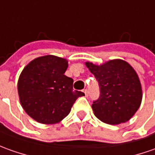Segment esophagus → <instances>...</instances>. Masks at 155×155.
I'll use <instances>...</instances> for the list:
<instances>
[{
	"label": "esophagus",
	"instance_id": "esophagus-1",
	"mask_svg": "<svg viewBox=\"0 0 155 155\" xmlns=\"http://www.w3.org/2000/svg\"><path fill=\"white\" fill-rule=\"evenodd\" d=\"M84 93L85 96H88V90H84V91H83Z\"/></svg>",
	"mask_w": 155,
	"mask_h": 155
}]
</instances>
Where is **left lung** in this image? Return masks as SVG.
I'll list each match as a JSON object with an SVG mask.
<instances>
[{
    "label": "left lung",
    "mask_w": 155,
    "mask_h": 155,
    "mask_svg": "<svg viewBox=\"0 0 155 155\" xmlns=\"http://www.w3.org/2000/svg\"><path fill=\"white\" fill-rule=\"evenodd\" d=\"M100 86V97L92 104L94 114L108 124L125 123L139 108L143 90L137 73L128 62L111 60L101 65L86 62Z\"/></svg>",
    "instance_id": "1"
}]
</instances>
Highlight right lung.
I'll return each mask as SVG.
<instances>
[{
  "instance_id": "add662e5",
  "label": "right lung",
  "mask_w": 155,
  "mask_h": 155,
  "mask_svg": "<svg viewBox=\"0 0 155 155\" xmlns=\"http://www.w3.org/2000/svg\"><path fill=\"white\" fill-rule=\"evenodd\" d=\"M67 67L65 59L45 55L34 59L22 71L18 81L20 104L36 122L60 123L76 100L84 95L73 90V79L65 75Z\"/></svg>"
}]
</instances>
